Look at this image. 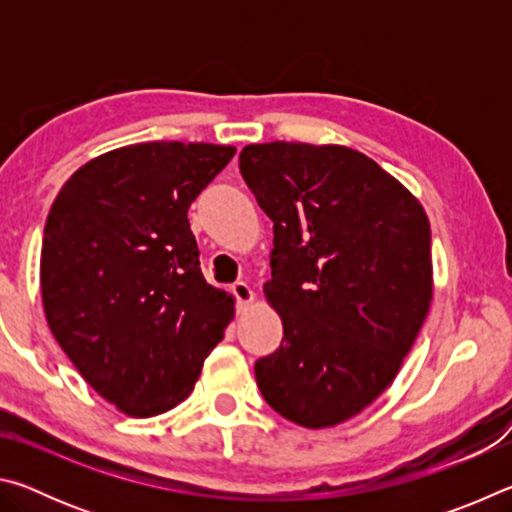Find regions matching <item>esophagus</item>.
Wrapping results in <instances>:
<instances>
[{
  "label": "esophagus",
  "mask_w": 512,
  "mask_h": 512,
  "mask_svg": "<svg viewBox=\"0 0 512 512\" xmlns=\"http://www.w3.org/2000/svg\"><path fill=\"white\" fill-rule=\"evenodd\" d=\"M230 293L237 298V307H239V309H246V307L250 305V302L255 300V293H253V289L248 287L246 282H235V284H232Z\"/></svg>",
  "instance_id": "obj_1"
}]
</instances>
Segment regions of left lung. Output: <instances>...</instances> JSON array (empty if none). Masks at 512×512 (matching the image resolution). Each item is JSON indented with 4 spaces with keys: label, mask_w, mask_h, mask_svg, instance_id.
I'll use <instances>...</instances> for the list:
<instances>
[{
    "label": "left lung",
    "mask_w": 512,
    "mask_h": 512,
    "mask_svg": "<svg viewBox=\"0 0 512 512\" xmlns=\"http://www.w3.org/2000/svg\"><path fill=\"white\" fill-rule=\"evenodd\" d=\"M239 171L273 221L264 293L282 345L257 359L271 409L307 429L386 391L431 302V228L409 189L348 146L250 144Z\"/></svg>",
    "instance_id": "obj_1"
}]
</instances>
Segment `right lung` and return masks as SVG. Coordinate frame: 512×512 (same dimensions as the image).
Here are the masks:
<instances>
[{"label":"right lung","instance_id":"add662e5","mask_svg":"<svg viewBox=\"0 0 512 512\" xmlns=\"http://www.w3.org/2000/svg\"><path fill=\"white\" fill-rule=\"evenodd\" d=\"M235 146L146 142L74 173L40 253L47 323L103 400L133 418L173 409L235 316L205 282L187 210Z\"/></svg>","mask_w":512,"mask_h":512}]
</instances>
